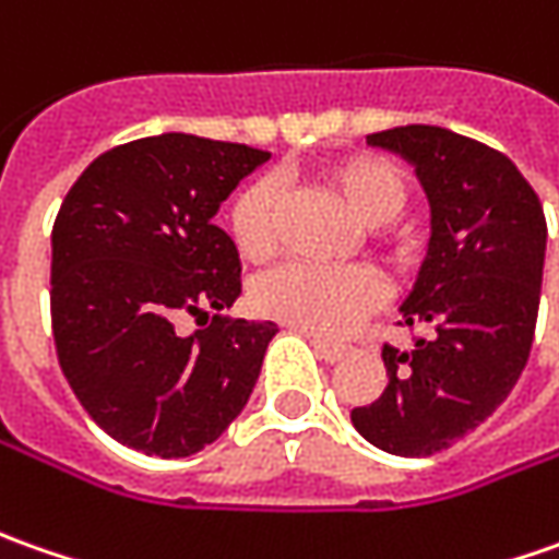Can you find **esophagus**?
Segmentation results:
<instances>
[{
	"label": "esophagus",
	"instance_id": "34e87169",
	"mask_svg": "<svg viewBox=\"0 0 559 559\" xmlns=\"http://www.w3.org/2000/svg\"><path fill=\"white\" fill-rule=\"evenodd\" d=\"M302 334H306V340L312 343V349L318 353V358H324V361H340V358H343V353H346V349H343L340 343L321 340L318 334H309V331H302Z\"/></svg>",
	"mask_w": 559,
	"mask_h": 559
}]
</instances>
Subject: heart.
<instances>
[{"instance_id":"1","label":"heart","mask_w":559,"mask_h":559,"mask_svg":"<svg viewBox=\"0 0 559 559\" xmlns=\"http://www.w3.org/2000/svg\"><path fill=\"white\" fill-rule=\"evenodd\" d=\"M331 182L365 225H390L408 203V185L402 173L380 157H353L340 164L331 173ZM278 201L281 188L275 179H257L238 194L228 222L241 257L260 260L272 250V222ZM380 299L383 284L371 269L361 265L324 269L309 262H287L262 275L253 287V302L260 312L321 337L346 334L358 318L374 312Z\"/></svg>"}]
</instances>
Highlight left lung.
<instances>
[{"instance_id": "1", "label": "left lung", "mask_w": 559, "mask_h": 559, "mask_svg": "<svg viewBox=\"0 0 559 559\" xmlns=\"http://www.w3.org/2000/svg\"><path fill=\"white\" fill-rule=\"evenodd\" d=\"M414 169L430 206V238L399 312L427 324L412 349L383 346L386 390L353 408L380 452L427 457L489 417L526 368L538 318L548 225L523 173L501 151L442 126L368 135Z\"/></svg>"}]
</instances>
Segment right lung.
<instances>
[{"label": "right lung", "mask_w": 559, "mask_h": 559, "mask_svg": "<svg viewBox=\"0 0 559 559\" xmlns=\"http://www.w3.org/2000/svg\"><path fill=\"white\" fill-rule=\"evenodd\" d=\"M269 157L188 132L135 139L92 160L58 210V361L92 420L135 452H201L257 386L272 321L213 316L191 337L176 321L241 297L238 247L213 216Z\"/></svg>", "instance_id": "add662e5"}]
</instances>
